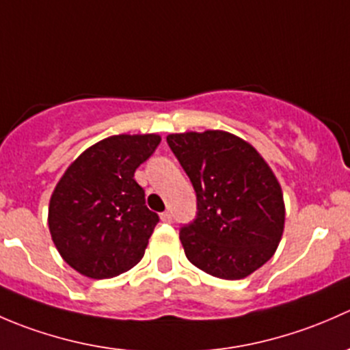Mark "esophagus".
<instances>
[{"label":"esophagus","instance_id":"34e87169","mask_svg":"<svg viewBox=\"0 0 350 350\" xmlns=\"http://www.w3.org/2000/svg\"><path fill=\"white\" fill-rule=\"evenodd\" d=\"M161 220L162 221H171L172 220V215H171V211H164V213H161Z\"/></svg>","mask_w":350,"mask_h":350}]
</instances>
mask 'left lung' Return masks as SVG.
I'll return each instance as SVG.
<instances>
[{
	"instance_id": "obj_1",
	"label": "left lung",
	"mask_w": 350,
	"mask_h": 350,
	"mask_svg": "<svg viewBox=\"0 0 350 350\" xmlns=\"http://www.w3.org/2000/svg\"><path fill=\"white\" fill-rule=\"evenodd\" d=\"M196 191V218L179 230L191 264L242 280L276 252L284 230L283 191L260 154L221 130L167 135Z\"/></svg>"
}]
</instances>
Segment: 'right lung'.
<instances>
[{"mask_svg": "<svg viewBox=\"0 0 350 350\" xmlns=\"http://www.w3.org/2000/svg\"><path fill=\"white\" fill-rule=\"evenodd\" d=\"M161 137L113 135L84 150L52 193L49 228L62 259L77 273L107 280L144 257L159 224L133 179Z\"/></svg>", "mask_w": 350, "mask_h": 350, "instance_id": "right-lung-1", "label": "right lung"}]
</instances>
